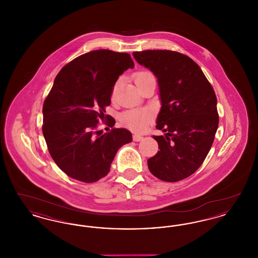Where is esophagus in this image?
I'll return each mask as SVG.
<instances>
[{
    "label": "esophagus",
    "instance_id": "1",
    "mask_svg": "<svg viewBox=\"0 0 258 258\" xmlns=\"http://www.w3.org/2000/svg\"><path fill=\"white\" fill-rule=\"evenodd\" d=\"M143 138H144V137H143L142 135H134V136H133V139H134V141H136V142H138V141L142 140Z\"/></svg>",
    "mask_w": 258,
    "mask_h": 258
}]
</instances>
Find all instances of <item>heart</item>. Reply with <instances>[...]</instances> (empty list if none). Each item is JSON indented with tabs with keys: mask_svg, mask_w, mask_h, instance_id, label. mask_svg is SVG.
Returning a JSON list of instances; mask_svg holds the SVG:
<instances>
[{
	"mask_svg": "<svg viewBox=\"0 0 258 258\" xmlns=\"http://www.w3.org/2000/svg\"><path fill=\"white\" fill-rule=\"evenodd\" d=\"M155 78L153 74L147 71H140L137 72L134 75L135 84L140 89L144 86L149 80ZM121 84V80H117L113 87L112 94L114 95L117 91L118 87ZM151 113L148 110L143 109H133V110L125 111L121 115V121L123 124H125L127 127L134 130V131H141L143 130L146 124L151 121Z\"/></svg>",
	"mask_w": 258,
	"mask_h": 258,
	"instance_id": "heart-1",
	"label": "heart"
}]
</instances>
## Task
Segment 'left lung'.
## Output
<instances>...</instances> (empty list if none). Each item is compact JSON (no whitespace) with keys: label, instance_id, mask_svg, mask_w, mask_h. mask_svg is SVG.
Segmentation results:
<instances>
[{"label":"left lung","instance_id":"left-lung-1","mask_svg":"<svg viewBox=\"0 0 258 258\" xmlns=\"http://www.w3.org/2000/svg\"><path fill=\"white\" fill-rule=\"evenodd\" d=\"M138 63L158 78L160 108L154 135L158 153L148 160L151 173L164 182H178L203 163L219 126L217 97L196 61L170 50L134 52Z\"/></svg>","mask_w":258,"mask_h":258}]
</instances>
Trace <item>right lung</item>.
<instances>
[{
	"mask_svg": "<svg viewBox=\"0 0 258 258\" xmlns=\"http://www.w3.org/2000/svg\"><path fill=\"white\" fill-rule=\"evenodd\" d=\"M134 67L127 53L94 50L70 61L56 76L42 107V133L52 159L71 178L97 182L110 171L117 151L132 142L125 128L101 135L96 127L99 119L114 126L105 107L119 76Z\"/></svg>",
	"mask_w": 258,
	"mask_h": 258,
	"instance_id": "add662e5",
	"label": "right lung"
}]
</instances>
